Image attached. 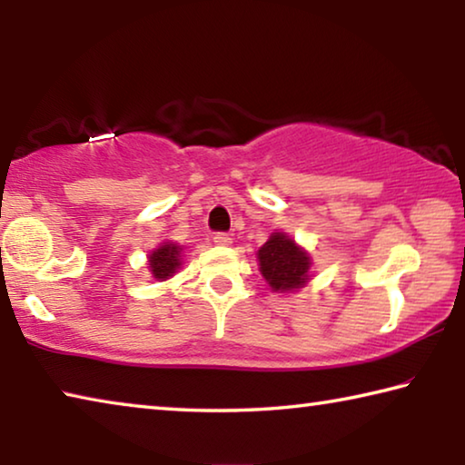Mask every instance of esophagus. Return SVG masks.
Here are the masks:
<instances>
[{"instance_id": "1", "label": "esophagus", "mask_w": 465, "mask_h": 465, "mask_svg": "<svg viewBox=\"0 0 465 465\" xmlns=\"http://www.w3.org/2000/svg\"><path fill=\"white\" fill-rule=\"evenodd\" d=\"M213 242L217 243V246H230V243H232V235L225 233V232H217V233L213 235Z\"/></svg>"}]
</instances>
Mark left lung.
I'll return each instance as SVG.
<instances>
[{
  "label": "left lung",
  "mask_w": 465,
  "mask_h": 465,
  "mask_svg": "<svg viewBox=\"0 0 465 465\" xmlns=\"http://www.w3.org/2000/svg\"><path fill=\"white\" fill-rule=\"evenodd\" d=\"M261 272L272 291H293L308 282L310 256L285 233H272L258 250Z\"/></svg>",
  "instance_id": "1"
}]
</instances>
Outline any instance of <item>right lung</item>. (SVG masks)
I'll return each instance as SVG.
<instances>
[{"instance_id": "right-lung-1", "label": "right lung", "mask_w": 465, "mask_h": 465, "mask_svg": "<svg viewBox=\"0 0 465 465\" xmlns=\"http://www.w3.org/2000/svg\"><path fill=\"white\" fill-rule=\"evenodd\" d=\"M180 266V248L176 243H163L155 252L149 254V269L155 279L166 281L176 272Z\"/></svg>"}]
</instances>
